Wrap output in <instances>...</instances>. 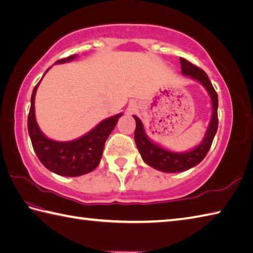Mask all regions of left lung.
<instances>
[{
	"instance_id": "obj_1",
	"label": "left lung",
	"mask_w": 253,
	"mask_h": 253,
	"mask_svg": "<svg viewBox=\"0 0 253 253\" xmlns=\"http://www.w3.org/2000/svg\"><path fill=\"white\" fill-rule=\"evenodd\" d=\"M179 60L180 66H182V73L184 75L190 76L195 80H198L207 89L209 94H211L212 104V118L211 123H209L206 135H205L201 144L195 147L194 150L187 152V153H174V152L164 150L163 147L156 145L153 142L150 141L149 137L145 134L141 120L137 117L133 116L136 123L134 139L137 150H139L143 161L146 164L152 166V168L162 171H166V173L184 171L201 163L205 159V156L207 155L209 149H211L213 137H215L218 128V96L207 74L203 69L197 67V66L189 63L187 59L180 57Z\"/></svg>"
}]
</instances>
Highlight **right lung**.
Returning <instances> with one entry per match:
<instances>
[{"mask_svg": "<svg viewBox=\"0 0 253 253\" xmlns=\"http://www.w3.org/2000/svg\"><path fill=\"white\" fill-rule=\"evenodd\" d=\"M76 55L69 56L56 61L63 64L73 60ZM48 69L46 70V73ZM38 83L32 93L31 108L27 119V128L30 133L33 149L47 169L61 176H80L87 174L97 168L101 160L104 143L108 136L117 126V122L122 114L111 117L101 123L87 134L71 142H57L47 139L38 127L35 119V93Z\"/></svg>", "mask_w": 253, "mask_h": 253, "instance_id": "add662e5", "label": "right lung"}]
</instances>
